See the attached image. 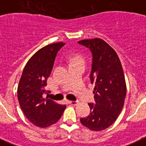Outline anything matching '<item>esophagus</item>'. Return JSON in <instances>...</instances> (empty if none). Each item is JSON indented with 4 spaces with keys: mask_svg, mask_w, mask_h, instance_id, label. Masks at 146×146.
Returning <instances> with one entry per match:
<instances>
[{
    "mask_svg": "<svg viewBox=\"0 0 146 146\" xmlns=\"http://www.w3.org/2000/svg\"><path fill=\"white\" fill-rule=\"evenodd\" d=\"M68 103L70 104H72V105H77L78 104V102H74V101H69L68 102Z\"/></svg>",
    "mask_w": 146,
    "mask_h": 146,
    "instance_id": "34e87169",
    "label": "esophagus"
}]
</instances>
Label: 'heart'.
I'll return each mask as SVG.
<instances>
[{
    "label": "heart",
    "instance_id": "1",
    "mask_svg": "<svg viewBox=\"0 0 146 146\" xmlns=\"http://www.w3.org/2000/svg\"><path fill=\"white\" fill-rule=\"evenodd\" d=\"M78 63H84V60L83 57L79 55H74L73 57H72L70 60V66L74 64H78Z\"/></svg>",
    "mask_w": 146,
    "mask_h": 146
}]
</instances>
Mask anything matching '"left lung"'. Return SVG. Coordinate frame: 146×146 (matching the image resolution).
<instances>
[{
    "instance_id": "8db88e82",
    "label": "left lung",
    "mask_w": 146,
    "mask_h": 146,
    "mask_svg": "<svg viewBox=\"0 0 146 146\" xmlns=\"http://www.w3.org/2000/svg\"><path fill=\"white\" fill-rule=\"evenodd\" d=\"M92 51L91 83L96 104H89L90 115L80 122L91 131H100L115 122L122 110L127 87L123 68L117 54L102 38L84 39L78 42Z\"/></svg>"
}]
</instances>
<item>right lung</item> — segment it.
Here are the masks:
<instances>
[{"label":"right lung","instance_id":"add662e5","mask_svg":"<svg viewBox=\"0 0 146 146\" xmlns=\"http://www.w3.org/2000/svg\"><path fill=\"white\" fill-rule=\"evenodd\" d=\"M65 43L49 44L35 53L25 65L18 86V99L25 116L39 127H48L61 118L66 105L49 98L45 87L56 54Z\"/></svg>","mask_w":146,"mask_h":146}]
</instances>
